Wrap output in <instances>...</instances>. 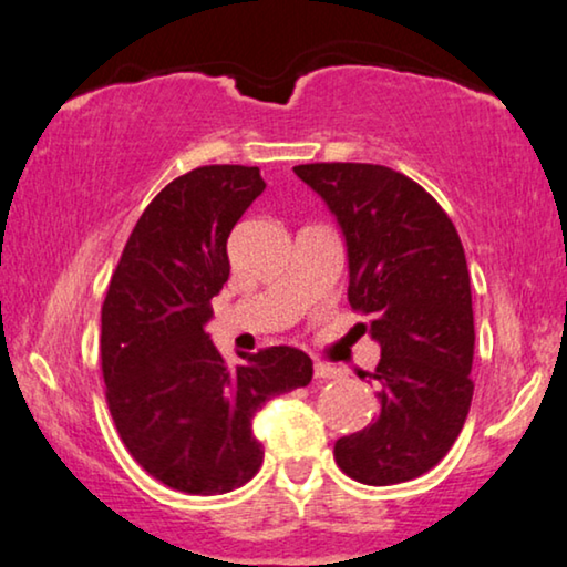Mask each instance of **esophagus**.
<instances>
[{
  "label": "esophagus",
  "instance_id": "34e87169",
  "mask_svg": "<svg viewBox=\"0 0 567 567\" xmlns=\"http://www.w3.org/2000/svg\"><path fill=\"white\" fill-rule=\"evenodd\" d=\"M313 372H316V378H318V380H333V378H339V370H337V367L323 364V362H316Z\"/></svg>",
  "mask_w": 567,
  "mask_h": 567
}]
</instances>
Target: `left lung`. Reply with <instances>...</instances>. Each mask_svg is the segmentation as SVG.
<instances>
[{"label":"left lung","instance_id":"obj_1","mask_svg":"<svg viewBox=\"0 0 567 567\" xmlns=\"http://www.w3.org/2000/svg\"><path fill=\"white\" fill-rule=\"evenodd\" d=\"M292 172L337 218L349 302L380 344V411L341 436L333 460L364 485L424 475L457 440L473 401V295L465 249L424 187L380 164H300Z\"/></svg>","mask_w":567,"mask_h":567}]
</instances>
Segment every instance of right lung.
Wrapping results in <instances>:
<instances>
[{"label": "right lung", "mask_w": 567, "mask_h": 567, "mask_svg": "<svg viewBox=\"0 0 567 567\" xmlns=\"http://www.w3.org/2000/svg\"><path fill=\"white\" fill-rule=\"evenodd\" d=\"M265 187L259 166L238 164L169 182L135 223L102 302V374L117 434L148 475L193 496L249 483L265 460L257 411L313 378L295 347L238 352L244 362L228 367L205 331L230 275V230Z\"/></svg>", "instance_id": "obj_1"}]
</instances>
